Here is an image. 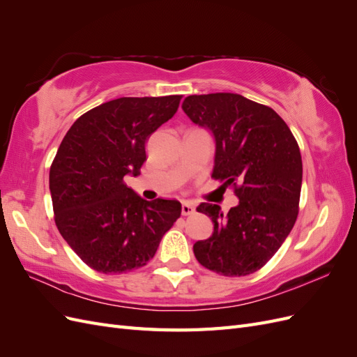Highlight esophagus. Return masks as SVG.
Listing matches in <instances>:
<instances>
[{"label": "esophagus", "instance_id": "esophagus-1", "mask_svg": "<svg viewBox=\"0 0 357 357\" xmlns=\"http://www.w3.org/2000/svg\"><path fill=\"white\" fill-rule=\"evenodd\" d=\"M195 211V207H193V204H190L189 201H185L181 204V214L183 215H189Z\"/></svg>", "mask_w": 357, "mask_h": 357}]
</instances>
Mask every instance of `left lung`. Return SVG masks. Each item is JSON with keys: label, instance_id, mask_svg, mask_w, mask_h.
Instances as JSON below:
<instances>
[{"label": "left lung", "instance_id": "8db88e82", "mask_svg": "<svg viewBox=\"0 0 357 357\" xmlns=\"http://www.w3.org/2000/svg\"><path fill=\"white\" fill-rule=\"evenodd\" d=\"M181 109L214 138L213 177L239 183L238 204L228 214L218 204L198 205L214 229L193 244V253L220 275L252 274L282 247L298 218L302 159L296 139L273 109L238 93L190 95Z\"/></svg>", "mask_w": 357, "mask_h": 357}]
</instances>
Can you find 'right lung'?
<instances>
[{"label": "right lung", "instance_id": "obj_1", "mask_svg": "<svg viewBox=\"0 0 357 357\" xmlns=\"http://www.w3.org/2000/svg\"><path fill=\"white\" fill-rule=\"evenodd\" d=\"M181 95L117 98L80 116L50 167L49 188L62 238L104 274L144 266L181 213L176 199L146 201L125 185L139 176L146 142L176 114Z\"/></svg>", "mask_w": 357, "mask_h": 357}]
</instances>
